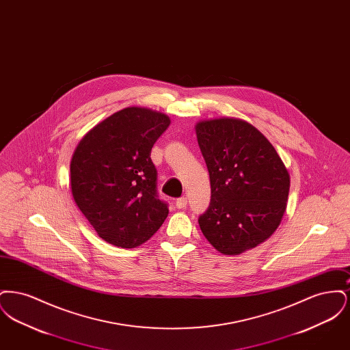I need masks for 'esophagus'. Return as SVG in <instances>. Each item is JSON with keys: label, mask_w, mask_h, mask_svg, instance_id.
I'll use <instances>...</instances> for the list:
<instances>
[{"label": "esophagus", "mask_w": 350, "mask_h": 350, "mask_svg": "<svg viewBox=\"0 0 350 350\" xmlns=\"http://www.w3.org/2000/svg\"><path fill=\"white\" fill-rule=\"evenodd\" d=\"M186 204H187V200H186L185 197L177 200V202H176V206H177V208H180V210H183V208L186 207Z\"/></svg>", "instance_id": "34e87169"}]
</instances>
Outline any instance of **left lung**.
<instances>
[{
    "instance_id": "8db88e82",
    "label": "left lung",
    "mask_w": 350,
    "mask_h": 350,
    "mask_svg": "<svg viewBox=\"0 0 350 350\" xmlns=\"http://www.w3.org/2000/svg\"><path fill=\"white\" fill-rule=\"evenodd\" d=\"M210 174L211 202L198 219L208 243L236 256L264 243L282 220L290 174L277 150L250 123L236 118L196 126Z\"/></svg>"
}]
</instances>
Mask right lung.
Segmentation results:
<instances>
[{
    "mask_svg": "<svg viewBox=\"0 0 350 350\" xmlns=\"http://www.w3.org/2000/svg\"><path fill=\"white\" fill-rule=\"evenodd\" d=\"M169 124L163 113L126 107L93 127L72 156L75 202L100 239L116 247L143 244L167 219L150 150Z\"/></svg>",
    "mask_w": 350,
    "mask_h": 350,
    "instance_id": "1",
    "label": "right lung"
}]
</instances>
